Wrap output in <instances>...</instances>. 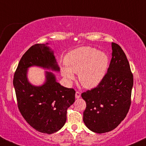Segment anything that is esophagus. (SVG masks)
I'll use <instances>...</instances> for the list:
<instances>
[{"mask_svg": "<svg viewBox=\"0 0 146 146\" xmlns=\"http://www.w3.org/2000/svg\"><path fill=\"white\" fill-rule=\"evenodd\" d=\"M80 96L81 93L79 92V91H77V92H75V98H76V99H79V98H80Z\"/></svg>", "mask_w": 146, "mask_h": 146, "instance_id": "esophagus-1", "label": "esophagus"}]
</instances>
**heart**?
Segmentation results:
<instances>
[{
  "instance_id": "heart-1",
  "label": "heart",
  "mask_w": 146,
  "mask_h": 146,
  "mask_svg": "<svg viewBox=\"0 0 146 146\" xmlns=\"http://www.w3.org/2000/svg\"><path fill=\"white\" fill-rule=\"evenodd\" d=\"M64 61L66 66L62 67L61 73L66 82L74 80L73 73H79L80 82L86 88L99 85L109 66L108 56L90 47H80L72 51L67 54Z\"/></svg>"
}]
</instances>
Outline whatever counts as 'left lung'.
Listing matches in <instances>:
<instances>
[{
	"mask_svg": "<svg viewBox=\"0 0 146 146\" xmlns=\"http://www.w3.org/2000/svg\"><path fill=\"white\" fill-rule=\"evenodd\" d=\"M112 58L108 73L99 85L82 94L86 103L83 120L96 133L110 132L125 118L131 103L133 75L126 54L111 43Z\"/></svg>",
	"mask_w": 146,
	"mask_h": 146,
	"instance_id": "1",
	"label": "left lung"
}]
</instances>
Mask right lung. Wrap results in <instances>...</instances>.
Wrapping results in <instances>:
<instances>
[{
	"mask_svg": "<svg viewBox=\"0 0 146 146\" xmlns=\"http://www.w3.org/2000/svg\"><path fill=\"white\" fill-rule=\"evenodd\" d=\"M46 44H35L22 56L13 78L17 107L36 131L52 134L65 124L67 109L75 102V91L61 86L52 72H45V83L35 86L27 78L28 68L37 66L59 71L54 52Z\"/></svg>",
	"mask_w": 146,
	"mask_h": 146,
	"instance_id": "right-lung-1",
	"label": "right lung"
}]
</instances>
